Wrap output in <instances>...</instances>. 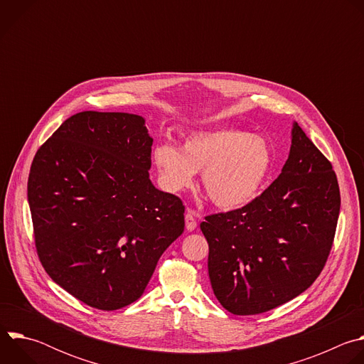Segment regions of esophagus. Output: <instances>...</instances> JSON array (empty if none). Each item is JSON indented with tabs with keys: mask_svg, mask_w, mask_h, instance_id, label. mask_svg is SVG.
I'll return each instance as SVG.
<instances>
[{
	"mask_svg": "<svg viewBox=\"0 0 364 364\" xmlns=\"http://www.w3.org/2000/svg\"><path fill=\"white\" fill-rule=\"evenodd\" d=\"M184 219H186V228H187L188 232H191V230H194L197 228V220H196V212L194 210L188 209L186 212Z\"/></svg>",
	"mask_w": 364,
	"mask_h": 364,
	"instance_id": "esophagus-1",
	"label": "esophagus"
}]
</instances>
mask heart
<instances>
[{"mask_svg": "<svg viewBox=\"0 0 364 364\" xmlns=\"http://www.w3.org/2000/svg\"><path fill=\"white\" fill-rule=\"evenodd\" d=\"M154 163L170 191L193 186L196 171L210 200L222 209H237L252 201L264 187L271 168L268 142L239 129L190 134L181 151L171 145L154 149Z\"/></svg>", "mask_w": 364, "mask_h": 364, "instance_id": "b5f03b06", "label": "heart"}]
</instances>
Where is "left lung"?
Here are the masks:
<instances>
[{"label":"left lung","mask_w":364,"mask_h":364,"mask_svg":"<svg viewBox=\"0 0 364 364\" xmlns=\"http://www.w3.org/2000/svg\"><path fill=\"white\" fill-rule=\"evenodd\" d=\"M340 188L326 155L298 124L279 177L240 209L204 218L209 277L235 316L262 314L318 278L333 247Z\"/></svg>","instance_id":"obj_1"}]
</instances>
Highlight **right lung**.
<instances>
[{
  "label": "right lung",
  "mask_w": 364,
  "mask_h": 364,
  "mask_svg": "<svg viewBox=\"0 0 364 364\" xmlns=\"http://www.w3.org/2000/svg\"><path fill=\"white\" fill-rule=\"evenodd\" d=\"M152 138L139 115L85 111L36 152L27 197L48 277L89 306L136 301L184 232L180 197L149 180Z\"/></svg>",
  "instance_id": "right-lung-1"
}]
</instances>
